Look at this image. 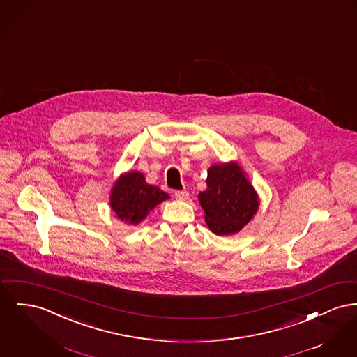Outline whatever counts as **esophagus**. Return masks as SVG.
<instances>
[{
  "mask_svg": "<svg viewBox=\"0 0 357 357\" xmlns=\"http://www.w3.org/2000/svg\"><path fill=\"white\" fill-rule=\"evenodd\" d=\"M175 198L181 199V201H185V199L189 198V192L186 190H178V191H175Z\"/></svg>",
  "mask_w": 357,
  "mask_h": 357,
  "instance_id": "obj_1",
  "label": "esophagus"
}]
</instances>
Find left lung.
I'll return each instance as SVG.
<instances>
[{
  "label": "left lung",
  "instance_id": "8db88e82",
  "mask_svg": "<svg viewBox=\"0 0 357 357\" xmlns=\"http://www.w3.org/2000/svg\"><path fill=\"white\" fill-rule=\"evenodd\" d=\"M208 189L199 192L210 231L233 234L251 221L259 208L255 189L237 165H215L208 171Z\"/></svg>",
  "mask_w": 357,
  "mask_h": 357
}]
</instances>
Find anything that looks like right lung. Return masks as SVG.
<instances>
[{"mask_svg":"<svg viewBox=\"0 0 357 357\" xmlns=\"http://www.w3.org/2000/svg\"><path fill=\"white\" fill-rule=\"evenodd\" d=\"M168 199L167 192L148 185L142 172H128L114 185L110 205L121 221L139 224L156 205Z\"/></svg>","mask_w":357,"mask_h":357,"instance_id":"1","label":"right lung"}]
</instances>
